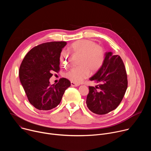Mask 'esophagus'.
Instances as JSON below:
<instances>
[{
    "label": "esophagus",
    "instance_id": "1",
    "mask_svg": "<svg viewBox=\"0 0 151 151\" xmlns=\"http://www.w3.org/2000/svg\"><path fill=\"white\" fill-rule=\"evenodd\" d=\"M79 83H76L71 82V86H72V87H78V86H79Z\"/></svg>",
    "mask_w": 151,
    "mask_h": 151
}]
</instances>
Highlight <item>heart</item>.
Listing matches in <instances>:
<instances>
[{
  "mask_svg": "<svg viewBox=\"0 0 151 151\" xmlns=\"http://www.w3.org/2000/svg\"><path fill=\"white\" fill-rule=\"evenodd\" d=\"M70 50L75 55H80L78 67L70 68L63 74L69 81L79 83L87 78L91 72H97L102 66L105 54L103 49L96 43L88 39H81L74 42ZM70 55L66 50H62L60 55V62L63 66H67L70 60Z\"/></svg>",
  "mask_w": 151,
  "mask_h": 151,
  "instance_id": "1",
  "label": "heart"
}]
</instances>
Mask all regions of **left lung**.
<instances>
[{"instance_id":"obj_1","label":"left lung","mask_w":151,"mask_h":151,"mask_svg":"<svg viewBox=\"0 0 151 151\" xmlns=\"http://www.w3.org/2000/svg\"><path fill=\"white\" fill-rule=\"evenodd\" d=\"M90 80L98 85L89 87L86 100L88 108L97 115L115 110L121 102L128 85L127 72L120 56L112 52H106L102 66Z\"/></svg>"}]
</instances>
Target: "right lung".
Returning a JSON list of instances; mask_svg holds the SVG:
<instances>
[{
    "label": "right lung",
    "instance_id": "add662e5",
    "mask_svg": "<svg viewBox=\"0 0 151 151\" xmlns=\"http://www.w3.org/2000/svg\"><path fill=\"white\" fill-rule=\"evenodd\" d=\"M66 42H46L35 47L24 57L19 69L20 82L30 104L40 111H48L60 103L70 82L64 78L56 84L49 79L60 70V52Z\"/></svg>",
    "mask_w": 151,
    "mask_h": 151
}]
</instances>
